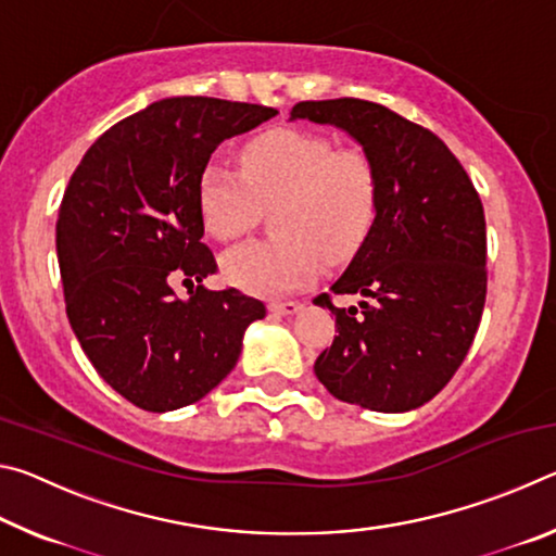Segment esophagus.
<instances>
[{
	"instance_id": "obj_1",
	"label": "esophagus",
	"mask_w": 556,
	"mask_h": 556,
	"mask_svg": "<svg viewBox=\"0 0 556 556\" xmlns=\"http://www.w3.org/2000/svg\"><path fill=\"white\" fill-rule=\"evenodd\" d=\"M301 308L299 301H269V312L281 316H294Z\"/></svg>"
}]
</instances>
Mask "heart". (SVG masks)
Masks as SVG:
<instances>
[{
    "label": "heart",
    "mask_w": 556,
    "mask_h": 556,
    "mask_svg": "<svg viewBox=\"0 0 556 556\" xmlns=\"http://www.w3.org/2000/svg\"><path fill=\"white\" fill-rule=\"evenodd\" d=\"M277 205L281 238L228 250L223 277L252 294H287L312 285L326 260L351 257L378 208V174L368 154L338 149L308 129L279 127L252 139L242 172L220 159L203 166L199 205L205 228L235 240L255 225L262 205Z\"/></svg>",
    "instance_id": "b5f03b06"
}]
</instances>
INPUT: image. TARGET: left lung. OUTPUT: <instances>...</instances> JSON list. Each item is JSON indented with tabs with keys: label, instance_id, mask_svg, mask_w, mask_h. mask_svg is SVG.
Listing matches in <instances>:
<instances>
[{
	"label": "left lung",
	"instance_id": "1",
	"mask_svg": "<svg viewBox=\"0 0 556 556\" xmlns=\"http://www.w3.org/2000/svg\"><path fill=\"white\" fill-rule=\"evenodd\" d=\"M289 119L348 131L378 174L375 220L333 294L331 348L314 372L336 400L372 412H409L446 388L464 363L485 304V215L464 166L434 131L378 102L306 100Z\"/></svg>",
	"mask_w": 556,
	"mask_h": 556
}]
</instances>
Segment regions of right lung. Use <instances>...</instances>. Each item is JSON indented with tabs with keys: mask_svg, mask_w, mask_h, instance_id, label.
<instances>
[{
	"mask_svg": "<svg viewBox=\"0 0 556 556\" xmlns=\"http://www.w3.org/2000/svg\"><path fill=\"white\" fill-rule=\"evenodd\" d=\"M275 108L166 98L110 127L65 188L55 250L65 314L92 368L147 412L203 400L228 378L242 336L267 308L238 289L211 291L199 181L215 147ZM200 287L178 300L170 281Z\"/></svg>",
	"mask_w": 556,
	"mask_h": 556,
	"instance_id": "right-lung-1",
	"label": "right lung"
}]
</instances>
